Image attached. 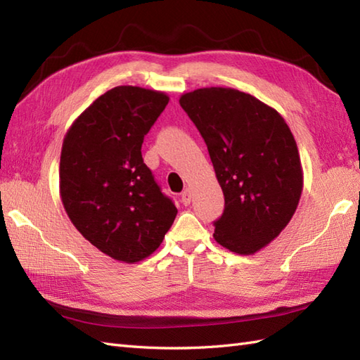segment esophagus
I'll return each instance as SVG.
<instances>
[{
	"instance_id": "obj_1",
	"label": "esophagus",
	"mask_w": 360,
	"mask_h": 360,
	"mask_svg": "<svg viewBox=\"0 0 360 360\" xmlns=\"http://www.w3.org/2000/svg\"><path fill=\"white\" fill-rule=\"evenodd\" d=\"M181 201L184 205H188L190 202H192V192H190V188H187V190H184V192H182Z\"/></svg>"
}]
</instances>
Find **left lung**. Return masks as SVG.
<instances>
[{
    "mask_svg": "<svg viewBox=\"0 0 360 360\" xmlns=\"http://www.w3.org/2000/svg\"><path fill=\"white\" fill-rule=\"evenodd\" d=\"M207 145L224 193L217 243L240 255L267 246L295 213L303 172L292 133L280 114L232 88H201L179 98Z\"/></svg>",
    "mask_w": 360,
    "mask_h": 360,
    "instance_id": "8db88e82",
    "label": "left lung"
}]
</instances>
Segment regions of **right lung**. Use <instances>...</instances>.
<instances>
[{
    "instance_id": "obj_1",
    "label": "right lung",
    "mask_w": 360,
    "mask_h": 360,
    "mask_svg": "<svg viewBox=\"0 0 360 360\" xmlns=\"http://www.w3.org/2000/svg\"><path fill=\"white\" fill-rule=\"evenodd\" d=\"M167 103L168 96L159 91L116 86L96 98L63 139V207L93 246L119 262L151 255L178 213L141 151Z\"/></svg>"
}]
</instances>
